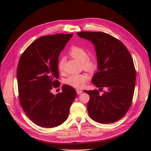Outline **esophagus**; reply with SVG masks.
<instances>
[{
	"label": "esophagus",
	"mask_w": 151,
	"mask_h": 151,
	"mask_svg": "<svg viewBox=\"0 0 151 151\" xmlns=\"http://www.w3.org/2000/svg\"><path fill=\"white\" fill-rule=\"evenodd\" d=\"M76 92H77V93L79 95V94H81V93L83 92V91L81 90V89H77V90H76Z\"/></svg>",
	"instance_id": "esophagus-1"
}]
</instances>
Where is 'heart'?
Returning a JSON list of instances; mask_svg holds the SVG:
<instances>
[{"instance_id": "1", "label": "heart", "mask_w": 151, "mask_h": 151, "mask_svg": "<svg viewBox=\"0 0 151 151\" xmlns=\"http://www.w3.org/2000/svg\"><path fill=\"white\" fill-rule=\"evenodd\" d=\"M69 54L75 59L80 62L83 68L86 70L93 71L97 67L96 59L88 58V51L81 47L78 46H72L69 51ZM63 61L64 59L61 58L58 63V69L61 72L63 70ZM89 79V76L86 74L71 75L66 79L65 83L75 88L81 89L84 86Z\"/></svg>"}]
</instances>
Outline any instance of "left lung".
<instances>
[{
    "instance_id": "left-lung-1",
    "label": "left lung",
    "mask_w": 151,
    "mask_h": 151,
    "mask_svg": "<svg viewBox=\"0 0 151 151\" xmlns=\"http://www.w3.org/2000/svg\"><path fill=\"white\" fill-rule=\"evenodd\" d=\"M78 35L95 46L98 71L92 83L99 90L84 91L90 96L88 111L92 119L101 124L113 123L121 119L130 107L136 81L133 59L125 45L117 39L101 32H81Z\"/></svg>"
}]
</instances>
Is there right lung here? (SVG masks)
<instances>
[{
  "label": "right lung",
  "mask_w": 151,
  "mask_h": 151,
  "mask_svg": "<svg viewBox=\"0 0 151 151\" xmlns=\"http://www.w3.org/2000/svg\"><path fill=\"white\" fill-rule=\"evenodd\" d=\"M73 34L38 38L21 55L17 81L21 105L30 119L45 128H52L68 117L76 91L63 85L62 93L54 95L52 87L59 85V56Z\"/></svg>",
  "instance_id": "obj_1"
}]
</instances>
